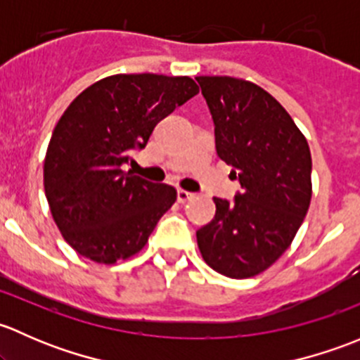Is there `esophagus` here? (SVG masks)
I'll return each instance as SVG.
<instances>
[{
	"mask_svg": "<svg viewBox=\"0 0 360 360\" xmlns=\"http://www.w3.org/2000/svg\"><path fill=\"white\" fill-rule=\"evenodd\" d=\"M190 198H193V193L186 190H177V202L179 203H186Z\"/></svg>",
	"mask_w": 360,
	"mask_h": 360,
	"instance_id": "esophagus-1",
	"label": "esophagus"
}]
</instances>
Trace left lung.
I'll return each mask as SVG.
<instances>
[{
    "label": "left lung",
    "instance_id": "1",
    "mask_svg": "<svg viewBox=\"0 0 360 360\" xmlns=\"http://www.w3.org/2000/svg\"><path fill=\"white\" fill-rule=\"evenodd\" d=\"M214 122L217 157L242 191L214 198L216 216L197 231L217 274L249 278L291 245L311 198V155L289 112L266 90L231 76H198Z\"/></svg>",
    "mask_w": 360,
    "mask_h": 360
}]
</instances>
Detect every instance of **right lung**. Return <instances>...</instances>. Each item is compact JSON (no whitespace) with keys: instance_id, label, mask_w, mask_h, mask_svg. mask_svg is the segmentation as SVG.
<instances>
[{"instance_id":"1","label":"right lung","mask_w":360,"mask_h":360,"mask_svg":"<svg viewBox=\"0 0 360 360\" xmlns=\"http://www.w3.org/2000/svg\"><path fill=\"white\" fill-rule=\"evenodd\" d=\"M197 94L188 76L115 75L69 104L46 150L43 184L53 221L76 252L112 264L146 245L177 193L125 165L160 120Z\"/></svg>"}]
</instances>
